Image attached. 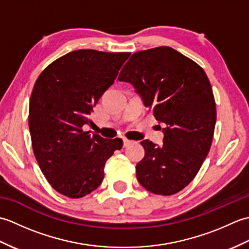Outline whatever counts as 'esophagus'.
<instances>
[{
	"mask_svg": "<svg viewBox=\"0 0 249 249\" xmlns=\"http://www.w3.org/2000/svg\"><path fill=\"white\" fill-rule=\"evenodd\" d=\"M123 141H124V146L126 147V146H128V145H130L131 143H133V140H129V139H123Z\"/></svg>",
	"mask_w": 249,
	"mask_h": 249,
	"instance_id": "obj_1",
	"label": "esophagus"
}]
</instances>
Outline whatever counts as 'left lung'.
I'll return each instance as SVG.
<instances>
[{"instance_id": "8db88e82", "label": "left lung", "mask_w": 249, "mask_h": 249, "mask_svg": "<svg viewBox=\"0 0 249 249\" xmlns=\"http://www.w3.org/2000/svg\"><path fill=\"white\" fill-rule=\"evenodd\" d=\"M157 121L166 125L163 144L141 141L145 155L136 176L146 190L161 196L181 192L197 176L212 144L216 104L203 68L170 47L135 52L122 68Z\"/></svg>"}]
</instances>
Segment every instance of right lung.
<instances>
[{"label": "right lung", "mask_w": 249, "mask_h": 249, "mask_svg": "<svg viewBox=\"0 0 249 249\" xmlns=\"http://www.w3.org/2000/svg\"><path fill=\"white\" fill-rule=\"evenodd\" d=\"M130 52L81 49L63 55L40 72L30 99L32 147L52 188L68 198L92 193L105 165L123 140L89 135L83 126Z\"/></svg>", "instance_id": "right-lung-1"}]
</instances>
